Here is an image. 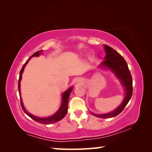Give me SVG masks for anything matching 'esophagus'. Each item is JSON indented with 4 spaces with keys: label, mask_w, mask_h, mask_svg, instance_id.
I'll use <instances>...</instances> for the list:
<instances>
[{
    "label": "esophagus",
    "mask_w": 152,
    "mask_h": 152,
    "mask_svg": "<svg viewBox=\"0 0 152 152\" xmlns=\"http://www.w3.org/2000/svg\"><path fill=\"white\" fill-rule=\"evenodd\" d=\"M78 82H80V80H79V81H78Z\"/></svg>",
    "instance_id": "obj_1"
}]
</instances>
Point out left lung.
<instances>
[{"mask_svg":"<svg viewBox=\"0 0 152 152\" xmlns=\"http://www.w3.org/2000/svg\"><path fill=\"white\" fill-rule=\"evenodd\" d=\"M104 45V50L106 56L104 61L100 64L101 68L108 69L111 71L113 74L119 80L122 86L125 89V97L123 102L119 107L114 110L105 114H94L91 113L95 117L99 118H112L117 116L123 111L126 105L129 101L133 93V81L130 71L129 70L127 64L121 56L117 51L113 50L112 48L107 45Z\"/></svg>","mask_w":152,"mask_h":152,"instance_id":"8db88e82","label":"left lung"}]
</instances>
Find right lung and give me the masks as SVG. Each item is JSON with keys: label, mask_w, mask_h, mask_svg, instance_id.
<instances>
[{"label": "right lung", "mask_w": 152, "mask_h": 152, "mask_svg": "<svg viewBox=\"0 0 152 152\" xmlns=\"http://www.w3.org/2000/svg\"><path fill=\"white\" fill-rule=\"evenodd\" d=\"M42 51H43L42 50H40L39 51L35 52V53H33V54L26 61V62L25 63V64L23 65V68L21 69V70H20V72L18 88H19V96H20V104H21L22 109H23V111L26 113L28 116L31 118L32 119L35 121L36 122L42 123V124L48 125V124H51V123H54L58 122V121H59L62 119L63 118L65 117V115H66L67 112H68V104L69 97H70V94L71 93V92L72 91L73 86L70 87V88L67 89L65 92H63L62 95H61V104L60 105V107L59 108L58 111L56 112L54 115H51V116H50V117H36V116H35V115L31 114V113H29L26 109H25V108L23 105V101H22L21 96H20V80H21V78H22V74H23V72L25 66H26L28 62H29V61L31 60V58L33 57H37V56H39L40 54H42Z\"/></svg>", "instance_id": "add662e5"}]
</instances>
